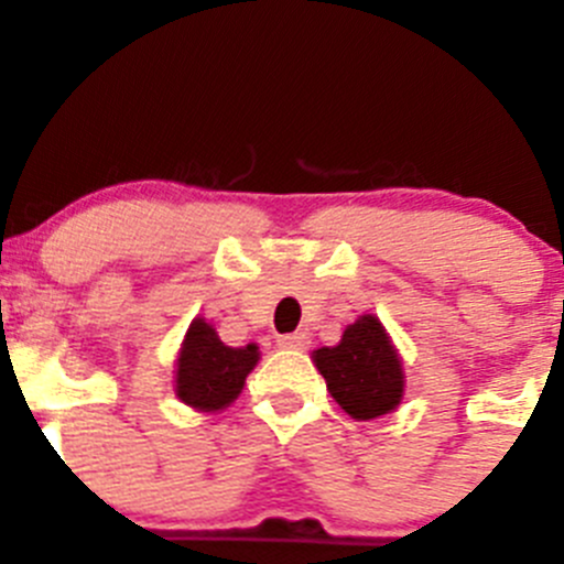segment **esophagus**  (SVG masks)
Masks as SVG:
<instances>
[{
    "instance_id": "1",
    "label": "esophagus",
    "mask_w": 564,
    "mask_h": 564,
    "mask_svg": "<svg viewBox=\"0 0 564 564\" xmlns=\"http://www.w3.org/2000/svg\"><path fill=\"white\" fill-rule=\"evenodd\" d=\"M308 335L305 333H289V335H281V338H278V346H281V349H294V351H300V349H308Z\"/></svg>"
}]
</instances>
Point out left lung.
<instances>
[{"mask_svg":"<svg viewBox=\"0 0 564 564\" xmlns=\"http://www.w3.org/2000/svg\"><path fill=\"white\" fill-rule=\"evenodd\" d=\"M329 395L355 420L388 414L403 395V371L377 316H360L344 329L338 346L314 351Z\"/></svg>","mask_w":564,"mask_h":564,"instance_id":"8db88e82","label":"left lung"}]
</instances>
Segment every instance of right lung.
Masks as SVG:
<instances>
[{
  "label": "right lung",
  "mask_w": 564,
  "mask_h": 564,
  "mask_svg": "<svg viewBox=\"0 0 564 564\" xmlns=\"http://www.w3.org/2000/svg\"><path fill=\"white\" fill-rule=\"evenodd\" d=\"M256 362L259 349L253 344L231 349L204 318H196L176 360V395L202 412L229 406Z\"/></svg>",
  "instance_id": "obj_1"
}]
</instances>
